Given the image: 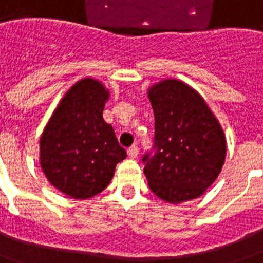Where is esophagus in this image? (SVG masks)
I'll return each mask as SVG.
<instances>
[{
	"label": "esophagus",
	"instance_id": "1",
	"mask_svg": "<svg viewBox=\"0 0 263 263\" xmlns=\"http://www.w3.org/2000/svg\"><path fill=\"white\" fill-rule=\"evenodd\" d=\"M128 156H129V158H136L138 157V154H139V148L136 147V146H132V147L128 148Z\"/></svg>",
	"mask_w": 263,
	"mask_h": 263
}]
</instances>
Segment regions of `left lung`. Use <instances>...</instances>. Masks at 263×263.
Instances as JSON below:
<instances>
[{"label":"left lung","mask_w":263,"mask_h":263,"mask_svg":"<svg viewBox=\"0 0 263 263\" xmlns=\"http://www.w3.org/2000/svg\"><path fill=\"white\" fill-rule=\"evenodd\" d=\"M147 97L156 119V153L143 157L148 187L168 203L196 199L224 166L227 139L220 121L183 80H160Z\"/></svg>","instance_id":"obj_1"}]
</instances>
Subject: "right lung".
Returning <instances> with one entry per match:
<instances>
[{
	"label": "right lung",
	"instance_id": "1",
	"mask_svg": "<svg viewBox=\"0 0 263 263\" xmlns=\"http://www.w3.org/2000/svg\"><path fill=\"white\" fill-rule=\"evenodd\" d=\"M110 97L94 78L78 80L51 113L39 140V164L49 183L73 199L102 192L127 157L103 107Z\"/></svg>",
	"mask_w": 263,
	"mask_h": 263
}]
</instances>
